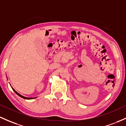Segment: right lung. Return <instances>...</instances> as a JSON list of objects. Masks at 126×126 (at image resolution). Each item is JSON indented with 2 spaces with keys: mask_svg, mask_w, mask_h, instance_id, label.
Listing matches in <instances>:
<instances>
[{
  "mask_svg": "<svg viewBox=\"0 0 126 126\" xmlns=\"http://www.w3.org/2000/svg\"><path fill=\"white\" fill-rule=\"evenodd\" d=\"M12 90H14V92L15 93H16V94L17 95H18L20 97H22V98H23V99H33V97H31V98H30V97H24V96H22V95H21L20 94H19L18 93H17L16 92V90H15L12 87ZM34 98H35V97H34Z\"/></svg>",
  "mask_w": 126,
  "mask_h": 126,
  "instance_id": "obj_1",
  "label": "right lung"
}]
</instances>
